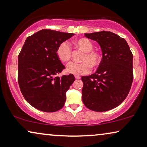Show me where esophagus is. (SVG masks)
Returning <instances> with one entry per match:
<instances>
[{
    "label": "esophagus",
    "mask_w": 147,
    "mask_h": 147,
    "mask_svg": "<svg viewBox=\"0 0 147 147\" xmlns=\"http://www.w3.org/2000/svg\"><path fill=\"white\" fill-rule=\"evenodd\" d=\"M75 78H76V79H80L81 77H80V76H75Z\"/></svg>",
    "instance_id": "1"
}]
</instances>
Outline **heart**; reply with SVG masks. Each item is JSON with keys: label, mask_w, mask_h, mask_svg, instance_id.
I'll list each match as a JSON object with an SVG mask.
<instances>
[{"label": "heart", "mask_w": 147, "mask_h": 147, "mask_svg": "<svg viewBox=\"0 0 147 147\" xmlns=\"http://www.w3.org/2000/svg\"><path fill=\"white\" fill-rule=\"evenodd\" d=\"M78 48L84 51L80 61L81 63H70L66 67V71L68 74L80 76L88 74L91 69V67L95 68L100 65L102 60L101 53L99 51L94 50L92 42L87 38H80L74 42ZM71 48L67 42L64 41L59 44L57 50V58L62 63H67L71 57Z\"/></svg>", "instance_id": "obj_1"}]
</instances>
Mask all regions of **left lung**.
<instances>
[{"label":"left lung","instance_id":"obj_1","mask_svg":"<svg viewBox=\"0 0 147 147\" xmlns=\"http://www.w3.org/2000/svg\"><path fill=\"white\" fill-rule=\"evenodd\" d=\"M101 47L102 58L95 73L83 76L82 101L90 110L105 112L119 106L133 81V55L124 38L110 31L85 33Z\"/></svg>","mask_w":147,"mask_h":147}]
</instances>
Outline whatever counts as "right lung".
<instances>
[{
    "instance_id": "right-lung-1",
    "label": "right lung",
    "mask_w": 147,
    "mask_h": 147,
    "mask_svg": "<svg viewBox=\"0 0 147 147\" xmlns=\"http://www.w3.org/2000/svg\"><path fill=\"white\" fill-rule=\"evenodd\" d=\"M74 34L43 29L28 37L18 56V82L23 97L34 108L53 112L63 108L65 93L75 80L56 54L58 46Z\"/></svg>"
}]
</instances>
